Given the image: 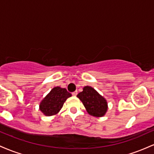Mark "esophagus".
Returning a JSON list of instances; mask_svg holds the SVG:
<instances>
[{
	"instance_id": "1",
	"label": "esophagus",
	"mask_w": 154,
	"mask_h": 154,
	"mask_svg": "<svg viewBox=\"0 0 154 154\" xmlns=\"http://www.w3.org/2000/svg\"><path fill=\"white\" fill-rule=\"evenodd\" d=\"M72 95H74V96H76V95H77V91H74L73 93H72Z\"/></svg>"
}]
</instances>
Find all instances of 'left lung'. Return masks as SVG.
I'll return each mask as SVG.
<instances>
[{
	"instance_id": "left-lung-1",
	"label": "left lung",
	"mask_w": 154,
	"mask_h": 154,
	"mask_svg": "<svg viewBox=\"0 0 154 154\" xmlns=\"http://www.w3.org/2000/svg\"><path fill=\"white\" fill-rule=\"evenodd\" d=\"M82 102L88 114L93 116H103L106 112L107 102L95 89L85 86L77 95Z\"/></svg>"
}]
</instances>
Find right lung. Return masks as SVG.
Returning <instances> with one entry per match:
<instances>
[{"mask_svg":"<svg viewBox=\"0 0 154 154\" xmlns=\"http://www.w3.org/2000/svg\"><path fill=\"white\" fill-rule=\"evenodd\" d=\"M71 96V93L65 88L55 87L41 101L40 111L46 116L54 115L61 110L66 100Z\"/></svg>","mask_w":154,"mask_h":154,"instance_id":"right-lung-1","label":"right lung"}]
</instances>
